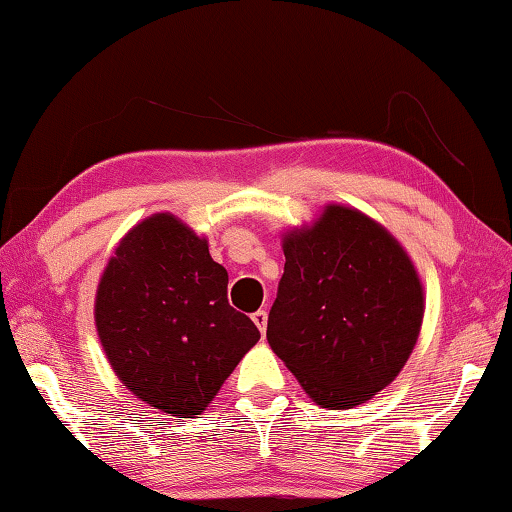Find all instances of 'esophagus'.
I'll list each match as a JSON object with an SVG mask.
<instances>
[{
    "label": "esophagus",
    "instance_id": "obj_1",
    "mask_svg": "<svg viewBox=\"0 0 512 512\" xmlns=\"http://www.w3.org/2000/svg\"><path fill=\"white\" fill-rule=\"evenodd\" d=\"M253 323L257 325V329H259V332H262V334H266V323H268V314H266V311H264V309H259V311H255V314H253Z\"/></svg>",
    "mask_w": 512,
    "mask_h": 512
}]
</instances>
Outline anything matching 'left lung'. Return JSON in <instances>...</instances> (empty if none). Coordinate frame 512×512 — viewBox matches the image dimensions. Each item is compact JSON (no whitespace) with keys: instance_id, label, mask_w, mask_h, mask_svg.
I'll list each match as a JSON object with an SVG mask.
<instances>
[{"instance_id":"8db88e82","label":"left lung","mask_w":512,"mask_h":512,"mask_svg":"<svg viewBox=\"0 0 512 512\" xmlns=\"http://www.w3.org/2000/svg\"><path fill=\"white\" fill-rule=\"evenodd\" d=\"M284 275L266 339L323 409H354L400 375L418 343L424 287L384 225L329 203L282 235Z\"/></svg>"}]
</instances>
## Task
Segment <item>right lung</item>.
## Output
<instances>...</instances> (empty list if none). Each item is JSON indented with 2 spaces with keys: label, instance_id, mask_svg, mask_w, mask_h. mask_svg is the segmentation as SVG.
Segmentation results:
<instances>
[{
  "label": "right lung",
  "instance_id": "add662e5",
  "mask_svg": "<svg viewBox=\"0 0 512 512\" xmlns=\"http://www.w3.org/2000/svg\"><path fill=\"white\" fill-rule=\"evenodd\" d=\"M94 325L121 384L176 418H194L259 341L228 302V271L171 212L133 225L103 268Z\"/></svg>",
  "mask_w": 512,
  "mask_h": 512
}]
</instances>
